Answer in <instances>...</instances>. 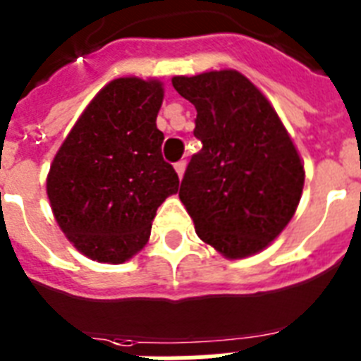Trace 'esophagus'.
<instances>
[{
	"mask_svg": "<svg viewBox=\"0 0 361 361\" xmlns=\"http://www.w3.org/2000/svg\"><path fill=\"white\" fill-rule=\"evenodd\" d=\"M174 169H176V172H178V176H180V180H181V178H183V172H185V163H183V161H180V163L174 164Z\"/></svg>",
	"mask_w": 361,
	"mask_h": 361,
	"instance_id": "1",
	"label": "esophagus"
}]
</instances>
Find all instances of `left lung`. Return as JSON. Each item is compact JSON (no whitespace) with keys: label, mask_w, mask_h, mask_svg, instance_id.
Segmentation results:
<instances>
[{"label":"left lung","mask_w":361,"mask_h":361,"mask_svg":"<svg viewBox=\"0 0 361 361\" xmlns=\"http://www.w3.org/2000/svg\"><path fill=\"white\" fill-rule=\"evenodd\" d=\"M195 104L192 155L180 200L198 238L236 260L257 255L285 231L302 198L305 170L266 95L234 69L174 76Z\"/></svg>","instance_id":"left-lung-1"}]
</instances>
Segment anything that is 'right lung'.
<instances>
[{
    "label": "right lung",
    "instance_id": "obj_1",
    "mask_svg": "<svg viewBox=\"0 0 361 361\" xmlns=\"http://www.w3.org/2000/svg\"><path fill=\"white\" fill-rule=\"evenodd\" d=\"M163 82L123 76L92 99L59 146L47 178L52 214L92 260L121 264L146 245L157 208L180 180L157 129Z\"/></svg>",
    "mask_w": 361,
    "mask_h": 361
}]
</instances>
